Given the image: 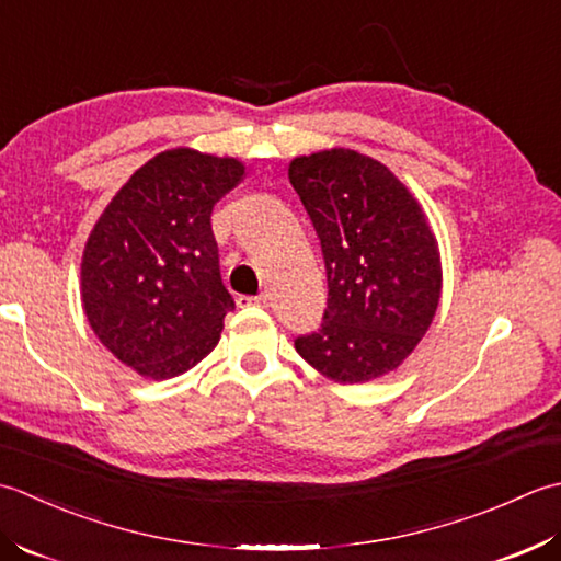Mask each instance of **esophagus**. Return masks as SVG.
Segmentation results:
<instances>
[{
    "label": "esophagus",
    "mask_w": 561,
    "mask_h": 561,
    "mask_svg": "<svg viewBox=\"0 0 561 561\" xmlns=\"http://www.w3.org/2000/svg\"><path fill=\"white\" fill-rule=\"evenodd\" d=\"M239 307H247V305H256V307H266L268 305V295L261 293L256 297H249V295H239Z\"/></svg>",
    "instance_id": "1"
}]
</instances>
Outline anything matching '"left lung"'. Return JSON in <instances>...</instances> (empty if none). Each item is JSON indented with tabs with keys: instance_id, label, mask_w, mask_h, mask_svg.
Masks as SVG:
<instances>
[{
	"instance_id": "8db88e82",
	"label": "left lung",
	"mask_w": 561,
	"mask_h": 561,
	"mask_svg": "<svg viewBox=\"0 0 561 561\" xmlns=\"http://www.w3.org/2000/svg\"><path fill=\"white\" fill-rule=\"evenodd\" d=\"M288 179L327 266L322 327L295 339L314 370L341 385L399 368L440 300V251L426 213L390 169L356 150L295 157Z\"/></svg>"
}]
</instances>
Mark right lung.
Returning <instances> with one entry per match:
<instances>
[{
  "label": "right lung",
  "instance_id": "right-lung-1",
  "mask_svg": "<svg viewBox=\"0 0 561 561\" xmlns=\"http://www.w3.org/2000/svg\"><path fill=\"white\" fill-rule=\"evenodd\" d=\"M244 179L234 157H152L101 213L82 256V305L101 344L152 380L191 370L234 310L210 215Z\"/></svg>",
  "mask_w": 561,
  "mask_h": 561
}]
</instances>
